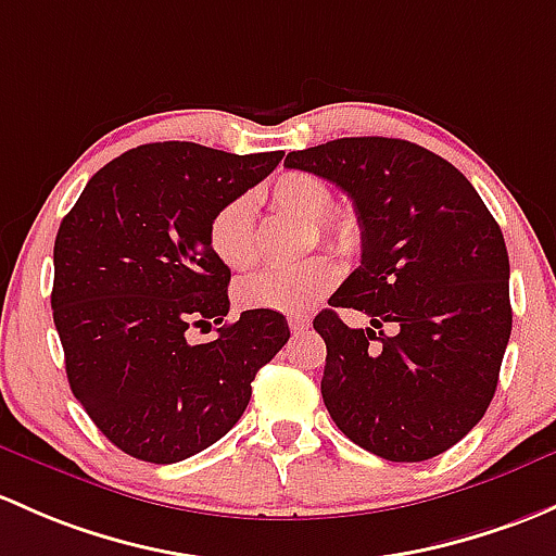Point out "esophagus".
Instances as JSON below:
<instances>
[{"instance_id":"34e87169","label":"esophagus","mask_w":556,"mask_h":556,"mask_svg":"<svg viewBox=\"0 0 556 556\" xmlns=\"http://www.w3.org/2000/svg\"><path fill=\"white\" fill-rule=\"evenodd\" d=\"M290 330H293V336H301V332L308 330V319L293 317V319H290Z\"/></svg>"}]
</instances>
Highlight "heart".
I'll list each match as a JSON object with an SVG mask.
<instances>
[{"label": "heart", "instance_id": "1", "mask_svg": "<svg viewBox=\"0 0 556 556\" xmlns=\"http://www.w3.org/2000/svg\"><path fill=\"white\" fill-rule=\"evenodd\" d=\"M263 197L279 213L314 224L336 248H352L356 226L346 215H327L332 204L330 186L312 173H285L263 189ZM207 242L224 266L242 271L255 263V210L248 197H233L215 210L207 226ZM338 266L327 255H314L295 266L266 268L237 285V301L244 308L301 314L332 290Z\"/></svg>", "mask_w": 556, "mask_h": 556}]
</instances>
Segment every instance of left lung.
<instances>
[{
  "mask_svg": "<svg viewBox=\"0 0 556 556\" xmlns=\"http://www.w3.org/2000/svg\"><path fill=\"white\" fill-rule=\"evenodd\" d=\"M285 165L346 191L362 229L359 266L314 317L327 413L386 460L445 453L482 420L511 336L501 226L464 173L410 140L338 138ZM338 307L371 327L349 328Z\"/></svg>",
  "mask_w": 556,
  "mask_h": 556,
  "instance_id": "left-lung-1",
  "label": "left lung"
}]
</instances>
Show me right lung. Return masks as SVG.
Wrapping results in <instances>:
<instances>
[{"label":"right lung","mask_w":556,"mask_h":556,"mask_svg":"<svg viewBox=\"0 0 556 556\" xmlns=\"http://www.w3.org/2000/svg\"><path fill=\"white\" fill-rule=\"evenodd\" d=\"M282 151L226 154L146 143L101 167L55 237L52 319L66 376L122 453L175 464L242 418L255 372L288 343L279 312L229 314L231 271L207 242L220 204L261 184ZM220 324L207 344L191 326Z\"/></svg>","instance_id":"add662e5"}]
</instances>
